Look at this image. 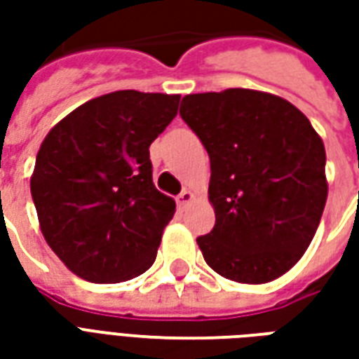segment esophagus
I'll return each instance as SVG.
<instances>
[{
	"mask_svg": "<svg viewBox=\"0 0 359 359\" xmlns=\"http://www.w3.org/2000/svg\"><path fill=\"white\" fill-rule=\"evenodd\" d=\"M192 200H194V192L188 190V188H184V190L177 196V203H179V205H188Z\"/></svg>",
	"mask_w": 359,
	"mask_h": 359,
	"instance_id": "34e87169",
	"label": "esophagus"
}]
</instances>
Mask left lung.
<instances>
[{"label":"left lung","mask_w":359,"mask_h":359,"mask_svg":"<svg viewBox=\"0 0 359 359\" xmlns=\"http://www.w3.org/2000/svg\"><path fill=\"white\" fill-rule=\"evenodd\" d=\"M180 117L208 149L215 226L198 236L205 264L244 285L300 262L327 202L325 146L285 97L248 88L188 94Z\"/></svg>","instance_id":"1"}]
</instances>
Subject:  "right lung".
Masks as SVG:
<instances>
[{
    "label": "right lung",
    "instance_id": "1",
    "mask_svg": "<svg viewBox=\"0 0 359 359\" xmlns=\"http://www.w3.org/2000/svg\"><path fill=\"white\" fill-rule=\"evenodd\" d=\"M179 102L118 90L82 103L43 138L30 192L43 238L76 277L121 283L156 262L175 200L154 187L149 144Z\"/></svg>",
    "mask_w": 359,
    "mask_h": 359
}]
</instances>
